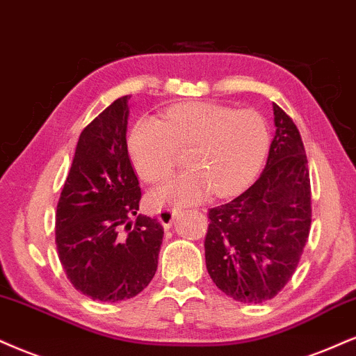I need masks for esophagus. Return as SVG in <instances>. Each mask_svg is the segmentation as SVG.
<instances>
[{
    "label": "esophagus",
    "instance_id": "34e87169",
    "mask_svg": "<svg viewBox=\"0 0 356 356\" xmlns=\"http://www.w3.org/2000/svg\"><path fill=\"white\" fill-rule=\"evenodd\" d=\"M175 216H177V211H175V209H162V211H159L157 219H159L164 229H169V227L172 225Z\"/></svg>",
    "mask_w": 356,
    "mask_h": 356
}]
</instances>
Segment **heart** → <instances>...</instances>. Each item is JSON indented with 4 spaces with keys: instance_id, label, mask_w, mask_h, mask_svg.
<instances>
[{
    "instance_id": "heart-1",
    "label": "heart",
    "mask_w": 356,
    "mask_h": 356,
    "mask_svg": "<svg viewBox=\"0 0 356 356\" xmlns=\"http://www.w3.org/2000/svg\"><path fill=\"white\" fill-rule=\"evenodd\" d=\"M270 147V134L255 111H237L216 102H186L170 108L164 121L143 118L129 134V152L147 182H162L189 149L186 172L151 194V202L187 205L209 192L225 197L242 191L259 174Z\"/></svg>"
}]
</instances>
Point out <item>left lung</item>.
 <instances>
[{"label": "left lung", "mask_w": 356, "mask_h": 356, "mask_svg": "<svg viewBox=\"0 0 356 356\" xmlns=\"http://www.w3.org/2000/svg\"><path fill=\"white\" fill-rule=\"evenodd\" d=\"M275 136L260 177L209 211L205 265L234 300H270L293 275L312 224L310 172L300 132L273 104Z\"/></svg>", "instance_id": "obj_1"}]
</instances>
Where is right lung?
<instances>
[{
    "instance_id": "add662e5",
    "label": "right lung",
    "mask_w": 356,
    "mask_h": 356,
    "mask_svg": "<svg viewBox=\"0 0 356 356\" xmlns=\"http://www.w3.org/2000/svg\"><path fill=\"white\" fill-rule=\"evenodd\" d=\"M129 99H115L81 132L56 211L64 272L76 290L101 302L132 298L151 284L164 237L157 219L137 213L140 187L126 140Z\"/></svg>"
}]
</instances>
